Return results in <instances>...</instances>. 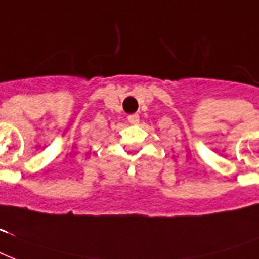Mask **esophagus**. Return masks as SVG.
Segmentation results:
<instances>
[{"mask_svg": "<svg viewBox=\"0 0 259 259\" xmlns=\"http://www.w3.org/2000/svg\"><path fill=\"white\" fill-rule=\"evenodd\" d=\"M128 121L131 124H138L139 123V115H136V113H134V115H130L128 116Z\"/></svg>", "mask_w": 259, "mask_h": 259, "instance_id": "esophagus-1", "label": "esophagus"}]
</instances>
